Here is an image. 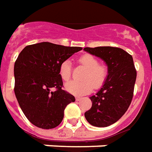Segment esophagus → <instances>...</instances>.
<instances>
[{
  "label": "esophagus",
  "mask_w": 152,
  "mask_h": 152,
  "mask_svg": "<svg viewBox=\"0 0 152 152\" xmlns=\"http://www.w3.org/2000/svg\"><path fill=\"white\" fill-rule=\"evenodd\" d=\"M80 99H81V97H76V101H80Z\"/></svg>",
  "instance_id": "esophagus-1"
}]
</instances>
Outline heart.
I'll use <instances>...</instances> for the list:
<instances>
[{
    "mask_svg": "<svg viewBox=\"0 0 152 152\" xmlns=\"http://www.w3.org/2000/svg\"><path fill=\"white\" fill-rule=\"evenodd\" d=\"M80 63L86 69L84 73L83 81L70 80L65 84L66 91L74 95L89 94L93 88L101 87L108 77L109 70L104 65H99L98 59L90 54H86L80 58ZM59 75L63 80H67L71 76V61H64L60 66Z\"/></svg>",
    "mask_w": 152,
    "mask_h": 152,
    "instance_id": "1",
    "label": "heart"
}]
</instances>
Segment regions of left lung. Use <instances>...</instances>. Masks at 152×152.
I'll list each match as a JSON object with an SVG mask.
<instances>
[{
  "label": "left lung",
  "mask_w": 152,
  "mask_h": 152,
  "mask_svg": "<svg viewBox=\"0 0 152 152\" xmlns=\"http://www.w3.org/2000/svg\"><path fill=\"white\" fill-rule=\"evenodd\" d=\"M84 50L102 59L109 70L104 84L96 94L90 97L92 107L85 117L92 126L108 127L116 123L131 104L137 77L133 59L118 48H85Z\"/></svg>",
  "instance_id": "1"
}]
</instances>
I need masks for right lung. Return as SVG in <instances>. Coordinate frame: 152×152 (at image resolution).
I'll return each mask as SVG.
<instances>
[{"label":"right lung","instance_id":"obj_1","mask_svg":"<svg viewBox=\"0 0 152 152\" xmlns=\"http://www.w3.org/2000/svg\"><path fill=\"white\" fill-rule=\"evenodd\" d=\"M81 49L42 42L26 46L19 54L14 67L15 94L24 115L36 127H58L66 105L76 100L72 94L61 89L59 68ZM53 88L57 90L53 91Z\"/></svg>","mask_w":152,"mask_h":152}]
</instances>
